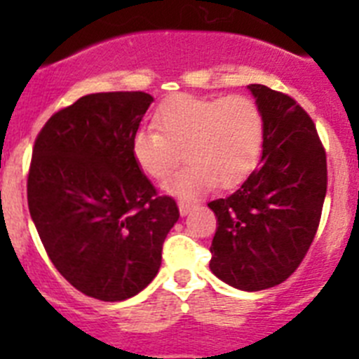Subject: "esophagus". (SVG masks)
I'll use <instances>...</instances> for the list:
<instances>
[{"label": "esophagus", "mask_w": 359, "mask_h": 359, "mask_svg": "<svg viewBox=\"0 0 359 359\" xmlns=\"http://www.w3.org/2000/svg\"><path fill=\"white\" fill-rule=\"evenodd\" d=\"M177 207H180V214L185 217V215H189L190 212H192L194 205H192V203H187V201H180V203H177Z\"/></svg>", "instance_id": "34e87169"}]
</instances>
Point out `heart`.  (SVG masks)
<instances>
[{"instance_id":"1","label":"heart","mask_w":359,"mask_h":359,"mask_svg":"<svg viewBox=\"0 0 359 359\" xmlns=\"http://www.w3.org/2000/svg\"><path fill=\"white\" fill-rule=\"evenodd\" d=\"M158 131L140 129L133 136L136 165L147 176L165 180L182 156L189 161L163 183L167 194L194 199L214 185L233 189L261 160L264 120L252 98L180 95L154 115Z\"/></svg>"}]
</instances>
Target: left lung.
<instances>
[{
  "label": "left lung",
  "instance_id": "1",
  "mask_svg": "<svg viewBox=\"0 0 359 359\" xmlns=\"http://www.w3.org/2000/svg\"><path fill=\"white\" fill-rule=\"evenodd\" d=\"M248 90L264 120L261 163L233 194L208 203L217 217L210 269L228 286L261 291L286 280L315 239L327 161L293 98L262 84Z\"/></svg>",
  "mask_w": 359,
  "mask_h": 359
}]
</instances>
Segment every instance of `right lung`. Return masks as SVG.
I'll return each mask as SVG.
<instances>
[{"instance_id": "obj_1", "label": "right lung", "mask_w": 359, "mask_h": 359, "mask_svg": "<svg viewBox=\"0 0 359 359\" xmlns=\"http://www.w3.org/2000/svg\"><path fill=\"white\" fill-rule=\"evenodd\" d=\"M154 98L144 91L81 97L44 123L28 172V208L59 273L104 302L135 297L161 266L180 219L133 158Z\"/></svg>"}]
</instances>
